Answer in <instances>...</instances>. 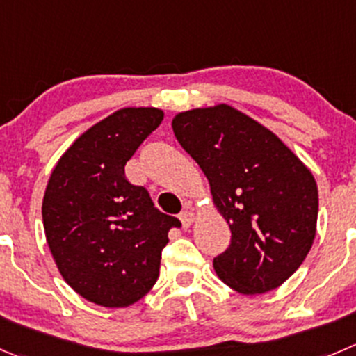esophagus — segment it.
<instances>
[{"label":"esophagus","instance_id":"obj_1","mask_svg":"<svg viewBox=\"0 0 356 356\" xmlns=\"http://www.w3.org/2000/svg\"><path fill=\"white\" fill-rule=\"evenodd\" d=\"M179 219H181V222H182V226L184 227H189L193 224V220H195V213L191 212V210H182L181 213H179Z\"/></svg>","mask_w":356,"mask_h":356}]
</instances>
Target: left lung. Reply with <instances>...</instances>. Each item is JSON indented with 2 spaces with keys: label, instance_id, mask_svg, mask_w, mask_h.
Listing matches in <instances>:
<instances>
[{
  "label": "left lung",
  "instance_id": "left-lung-1",
  "mask_svg": "<svg viewBox=\"0 0 356 356\" xmlns=\"http://www.w3.org/2000/svg\"><path fill=\"white\" fill-rule=\"evenodd\" d=\"M172 129L229 224V247L213 259L216 273L241 294L277 289L315 240L318 188L312 172L273 132L226 104L181 113Z\"/></svg>",
  "mask_w": 356,
  "mask_h": 356
}]
</instances>
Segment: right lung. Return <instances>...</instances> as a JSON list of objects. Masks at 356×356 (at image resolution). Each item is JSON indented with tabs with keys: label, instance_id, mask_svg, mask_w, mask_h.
<instances>
[{
	"label": "right lung",
	"instance_id": "add662e5",
	"mask_svg": "<svg viewBox=\"0 0 356 356\" xmlns=\"http://www.w3.org/2000/svg\"><path fill=\"white\" fill-rule=\"evenodd\" d=\"M161 120L154 108L113 113L65 151L44 191V234L58 271L81 298L106 308H125L151 291L168 231L182 226L125 175Z\"/></svg>",
	"mask_w": 356,
	"mask_h": 356
}]
</instances>
